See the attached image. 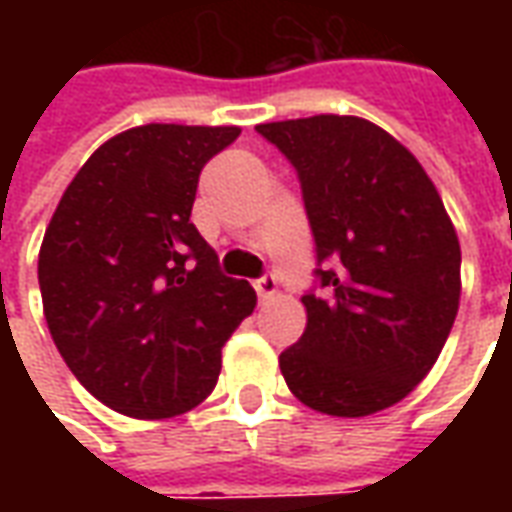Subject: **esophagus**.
I'll use <instances>...</instances> for the list:
<instances>
[{"instance_id": "esophagus-1", "label": "esophagus", "mask_w": 512, "mask_h": 512, "mask_svg": "<svg viewBox=\"0 0 512 512\" xmlns=\"http://www.w3.org/2000/svg\"><path fill=\"white\" fill-rule=\"evenodd\" d=\"M255 290L260 299L274 296V293H277V277H274V274H263L260 279H255Z\"/></svg>"}]
</instances>
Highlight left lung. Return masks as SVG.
<instances>
[{"instance_id": "8db88e82", "label": "left lung", "mask_w": 512, "mask_h": 512, "mask_svg": "<svg viewBox=\"0 0 512 512\" xmlns=\"http://www.w3.org/2000/svg\"><path fill=\"white\" fill-rule=\"evenodd\" d=\"M288 158L315 238L321 293L279 354L288 389L332 417H367L436 365L461 301V244L417 158L370 120L315 115L263 123Z\"/></svg>"}]
</instances>
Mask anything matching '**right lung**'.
<instances>
[{
    "mask_svg": "<svg viewBox=\"0 0 512 512\" xmlns=\"http://www.w3.org/2000/svg\"><path fill=\"white\" fill-rule=\"evenodd\" d=\"M238 126L150 123L95 150L51 216L38 255L43 315L79 384L134 419L211 395L222 345L257 304L191 224L202 167Z\"/></svg>",
    "mask_w": 512,
    "mask_h": 512,
    "instance_id": "obj_1",
    "label": "right lung"
}]
</instances>
